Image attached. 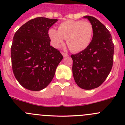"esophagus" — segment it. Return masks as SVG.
Instances as JSON below:
<instances>
[{
    "label": "esophagus",
    "mask_w": 125,
    "mask_h": 125,
    "mask_svg": "<svg viewBox=\"0 0 125 125\" xmlns=\"http://www.w3.org/2000/svg\"><path fill=\"white\" fill-rule=\"evenodd\" d=\"M61 53H62V54L63 55V57H66V56H68V54L67 53L63 52V51H62Z\"/></svg>",
    "instance_id": "1"
}]
</instances>
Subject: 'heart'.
I'll return each mask as SVG.
<instances>
[{"label":"heart","mask_w":125,"mask_h":125,"mask_svg":"<svg viewBox=\"0 0 125 125\" xmlns=\"http://www.w3.org/2000/svg\"><path fill=\"white\" fill-rule=\"evenodd\" d=\"M94 28L88 21L68 20L62 22L58 30L51 28L48 34L54 47L59 48L66 39V43L73 52L86 49L93 39Z\"/></svg>","instance_id":"1"}]
</instances>
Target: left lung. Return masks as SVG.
<instances>
[{
    "label": "left lung",
    "instance_id": "left-lung-1",
    "mask_svg": "<svg viewBox=\"0 0 125 125\" xmlns=\"http://www.w3.org/2000/svg\"><path fill=\"white\" fill-rule=\"evenodd\" d=\"M93 25L94 33L89 46L72 54L73 74L77 85L84 89L100 86L111 71L114 45L111 35L103 23L93 16H86Z\"/></svg>",
    "mask_w": 125,
    "mask_h": 125
}]
</instances>
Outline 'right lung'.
I'll use <instances>...</instances> for the list:
<instances>
[{
    "mask_svg": "<svg viewBox=\"0 0 125 125\" xmlns=\"http://www.w3.org/2000/svg\"><path fill=\"white\" fill-rule=\"evenodd\" d=\"M57 19L39 17L23 24L15 33L11 45V64L20 84L31 91L42 90L50 83L63 59L50 45V28Z\"/></svg>",
    "mask_w": 125,
    "mask_h": 125,
    "instance_id": "right-lung-1",
    "label": "right lung"
}]
</instances>
